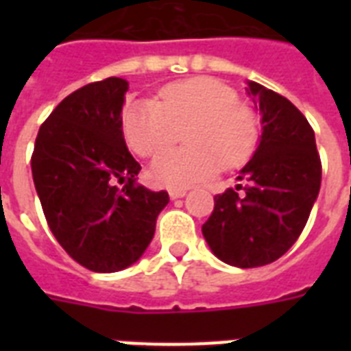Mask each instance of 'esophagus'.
I'll list each match as a JSON object with an SVG mask.
<instances>
[{
	"mask_svg": "<svg viewBox=\"0 0 351 351\" xmlns=\"http://www.w3.org/2000/svg\"><path fill=\"white\" fill-rule=\"evenodd\" d=\"M186 189H169V197L173 198V200H176V198L186 197Z\"/></svg>",
	"mask_w": 351,
	"mask_h": 351,
	"instance_id": "34e87169",
	"label": "esophagus"
}]
</instances>
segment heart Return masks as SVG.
<instances>
[{
  "instance_id": "obj_1",
  "label": "heart",
  "mask_w": 351,
  "mask_h": 351,
  "mask_svg": "<svg viewBox=\"0 0 351 351\" xmlns=\"http://www.w3.org/2000/svg\"><path fill=\"white\" fill-rule=\"evenodd\" d=\"M121 125L131 149L154 156L186 129V148L165 152L151 165L153 180L171 189L193 186L217 171L245 164L258 143L261 121L237 90L200 76L165 85L153 100L125 107Z\"/></svg>"
}]
</instances>
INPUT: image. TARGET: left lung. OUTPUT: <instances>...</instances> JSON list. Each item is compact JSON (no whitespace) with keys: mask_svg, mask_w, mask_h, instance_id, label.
I'll use <instances>...</instances> for the list:
<instances>
[{"mask_svg":"<svg viewBox=\"0 0 351 351\" xmlns=\"http://www.w3.org/2000/svg\"><path fill=\"white\" fill-rule=\"evenodd\" d=\"M262 112V136L240 171L244 184L215 195L202 226L220 261L237 267L271 264L295 244L321 189L322 165L315 132L284 96L250 82Z\"/></svg>","mask_w":351,"mask_h":351,"instance_id":"1","label":"left lung"}]
</instances>
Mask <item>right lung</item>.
<instances>
[{"label": "right lung", "mask_w": 351, "mask_h": 351, "mask_svg": "<svg viewBox=\"0 0 351 351\" xmlns=\"http://www.w3.org/2000/svg\"><path fill=\"white\" fill-rule=\"evenodd\" d=\"M127 87L125 80L106 78L74 90L41 123L30 158L52 234L96 273L134 264L169 202L167 191H151L134 178L142 167L121 129Z\"/></svg>", "instance_id": "obj_1"}]
</instances>
